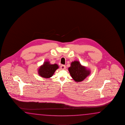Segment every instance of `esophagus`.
<instances>
[{"label": "esophagus", "instance_id": "1", "mask_svg": "<svg viewBox=\"0 0 125 125\" xmlns=\"http://www.w3.org/2000/svg\"><path fill=\"white\" fill-rule=\"evenodd\" d=\"M65 66L64 65H61V69H65Z\"/></svg>", "mask_w": 125, "mask_h": 125}]
</instances>
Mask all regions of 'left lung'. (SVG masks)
<instances>
[{"label":"left lung","mask_w":125,"mask_h":125,"mask_svg":"<svg viewBox=\"0 0 125 125\" xmlns=\"http://www.w3.org/2000/svg\"><path fill=\"white\" fill-rule=\"evenodd\" d=\"M68 70L73 79L76 82H80L84 80L91 73L89 69L82 65L78 61L72 62Z\"/></svg>","instance_id":"8db88e82"}]
</instances>
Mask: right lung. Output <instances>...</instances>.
<instances>
[{"instance_id": "obj_1", "label": "right lung", "mask_w": 125, "mask_h": 125, "mask_svg": "<svg viewBox=\"0 0 125 125\" xmlns=\"http://www.w3.org/2000/svg\"><path fill=\"white\" fill-rule=\"evenodd\" d=\"M59 68L57 64H51L49 61H45L39 67L38 73L39 76L44 78H49L52 76L56 70Z\"/></svg>"}]
</instances>
